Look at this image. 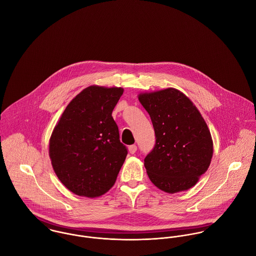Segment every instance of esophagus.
I'll return each mask as SVG.
<instances>
[{
	"label": "esophagus",
	"instance_id": "obj_1",
	"mask_svg": "<svg viewBox=\"0 0 256 256\" xmlns=\"http://www.w3.org/2000/svg\"><path fill=\"white\" fill-rule=\"evenodd\" d=\"M128 150H129V152L133 154L137 152V146L136 145H131V146H128Z\"/></svg>",
	"mask_w": 256,
	"mask_h": 256
}]
</instances>
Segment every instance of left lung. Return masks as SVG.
<instances>
[{
    "label": "left lung",
    "mask_w": 256,
    "mask_h": 256,
    "mask_svg": "<svg viewBox=\"0 0 256 256\" xmlns=\"http://www.w3.org/2000/svg\"><path fill=\"white\" fill-rule=\"evenodd\" d=\"M138 98L156 134V145L144 160L150 180L172 194L190 189L207 172L213 156V141L204 118L174 88L142 92Z\"/></svg>",
    "instance_id": "obj_1"
}]
</instances>
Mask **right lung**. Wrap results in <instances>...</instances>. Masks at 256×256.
<instances>
[{"label":"right lung","mask_w":256,"mask_h":256,"mask_svg":"<svg viewBox=\"0 0 256 256\" xmlns=\"http://www.w3.org/2000/svg\"><path fill=\"white\" fill-rule=\"evenodd\" d=\"M123 92L117 86L86 88L54 127L51 164L59 180L76 195L96 198L116 182L128 152L111 114Z\"/></svg>","instance_id":"obj_1"}]
</instances>
